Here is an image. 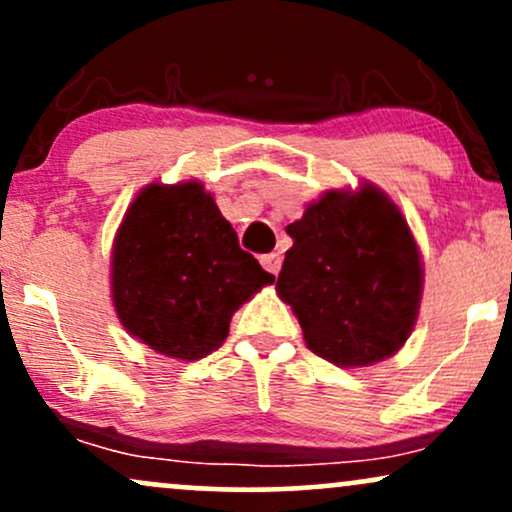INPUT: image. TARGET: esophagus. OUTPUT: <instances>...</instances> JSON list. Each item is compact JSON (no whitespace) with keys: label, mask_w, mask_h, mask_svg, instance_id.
<instances>
[{"label":"esophagus","mask_w":512,"mask_h":512,"mask_svg":"<svg viewBox=\"0 0 512 512\" xmlns=\"http://www.w3.org/2000/svg\"><path fill=\"white\" fill-rule=\"evenodd\" d=\"M260 262L269 274H279V269H281V255H279V252H269V255H262Z\"/></svg>","instance_id":"esophagus-1"}]
</instances>
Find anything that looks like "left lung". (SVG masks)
<instances>
[{
    "label": "left lung",
    "mask_w": 512,
    "mask_h": 512,
    "mask_svg": "<svg viewBox=\"0 0 512 512\" xmlns=\"http://www.w3.org/2000/svg\"><path fill=\"white\" fill-rule=\"evenodd\" d=\"M276 291L305 344L337 366L383 361L407 342L421 303V257L402 211L375 187L327 192L286 226Z\"/></svg>",
    "instance_id": "1"
}]
</instances>
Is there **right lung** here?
<instances>
[{
  "label": "right lung",
  "mask_w": 512,
  "mask_h": 512,
  "mask_svg": "<svg viewBox=\"0 0 512 512\" xmlns=\"http://www.w3.org/2000/svg\"><path fill=\"white\" fill-rule=\"evenodd\" d=\"M272 281L199 182L149 185L117 231V317L158 354L197 361L219 349L233 313Z\"/></svg>",
  "instance_id": "right-lung-1"
}]
</instances>
